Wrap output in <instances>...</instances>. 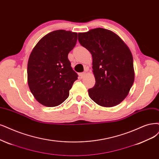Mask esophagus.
Returning a JSON list of instances; mask_svg holds the SVG:
<instances>
[{"label":"esophagus","instance_id":"esophagus-1","mask_svg":"<svg viewBox=\"0 0 159 159\" xmlns=\"http://www.w3.org/2000/svg\"><path fill=\"white\" fill-rule=\"evenodd\" d=\"M85 75H86V73H85V72L80 73L79 74V76H80V78H84V76H85Z\"/></svg>","mask_w":159,"mask_h":159}]
</instances>
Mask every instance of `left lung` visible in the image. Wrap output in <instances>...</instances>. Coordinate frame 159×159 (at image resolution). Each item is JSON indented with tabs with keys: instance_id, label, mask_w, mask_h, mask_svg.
<instances>
[{
	"instance_id": "8db88e82",
	"label": "left lung",
	"mask_w": 159,
	"mask_h": 159,
	"mask_svg": "<svg viewBox=\"0 0 159 159\" xmlns=\"http://www.w3.org/2000/svg\"><path fill=\"white\" fill-rule=\"evenodd\" d=\"M78 39L92 57L96 83L89 90L90 98L105 107L119 105L128 95L134 82L130 50L116 33L103 28L79 33Z\"/></svg>"
}]
</instances>
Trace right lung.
<instances>
[{
    "mask_svg": "<svg viewBox=\"0 0 159 159\" xmlns=\"http://www.w3.org/2000/svg\"><path fill=\"white\" fill-rule=\"evenodd\" d=\"M76 40L75 32L54 31L39 41L29 56L28 85L36 100L44 106L56 107L62 103L78 79L68 60V54Z\"/></svg>",
    "mask_w": 159,
    "mask_h": 159,
    "instance_id": "obj_1",
    "label": "right lung"
}]
</instances>
